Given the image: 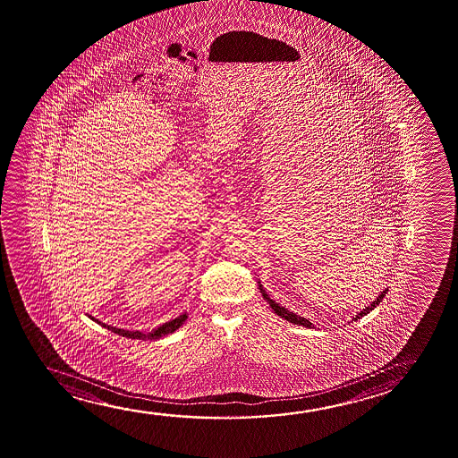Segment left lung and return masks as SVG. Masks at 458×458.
<instances>
[{
  "mask_svg": "<svg viewBox=\"0 0 458 458\" xmlns=\"http://www.w3.org/2000/svg\"><path fill=\"white\" fill-rule=\"evenodd\" d=\"M259 287H260V292H262V295H264L265 300L268 301V304L271 306V310H275L276 312L277 316L283 317V318H285L287 322L290 323H295V325H303V327H306V328H312V323L308 320V318H304V317L297 316V314H293V312H290V310H285V308H283V306H279V304L276 303V301H273L267 293H265V290L262 289V285L259 284ZM387 290V289H386ZM386 290H383L381 292L380 295L377 297V300H375L374 303L369 304L368 308L366 310H362L358 316L353 317V320H358V318H361V317L366 316V314H369L370 310H374V308H377L378 304H380L381 300L385 298V295H386Z\"/></svg>",
  "mask_w": 458,
  "mask_h": 458,
  "instance_id": "left-lung-1",
  "label": "left lung"
}]
</instances>
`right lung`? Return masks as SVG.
Wrapping results in <instances>:
<instances>
[{"label":"right lung","instance_id":"1","mask_svg":"<svg viewBox=\"0 0 458 458\" xmlns=\"http://www.w3.org/2000/svg\"><path fill=\"white\" fill-rule=\"evenodd\" d=\"M187 312H183V314H181V316L174 318V320H169V322L163 323V325H160L158 328H155L154 331H150V333H141V331H129V329L116 328V327H110V325H106V323L98 322V320H96L94 317H90V318H92V320H96L98 325H102L104 328H108L110 331H113V333L123 335V337H130V339H142V341L150 339V341H152V339H160L161 335L174 333L175 329L182 327V323L187 320Z\"/></svg>","mask_w":458,"mask_h":458}]
</instances>
